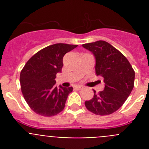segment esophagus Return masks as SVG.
<instances>
[{
  "instance_id": "obj_1",
  "label": "esophagus",
  "mask_w": 149,
  "mask_h": 149,
  "mask_svg": "<svg viewBox=\"0 0 149 149\" xmlns=\"http://www.w3.org/2000/svg\"><path fill=\"white\" fill-rule=\"evenodd\" d=\"M75 89H78V90H81V89H83V86H76Z\"/></svg>"
}]
</instances>
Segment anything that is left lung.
<instances>
[{
  "label": "left lung",
  "instance_id": "obj_1",
  "mask_svg": "<svg viewBox=\"0 0 149 149\" xmlns=\"http://www.w3.org/2000/svg\"><path fill=\"white\" fill-rule=\"evenodd\" d=\"M83 47L95 57V72L104 78V89L85 101L86 109L95 115H110L125 102L134 86L135 72L127 59L110 43L99 40Z\"/></svg>",
  "mask_w": 149,
  "mask_h": 149
}]
</instances>
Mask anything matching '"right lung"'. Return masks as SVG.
<instances>
[{"label":"right lung","instance_id":"right-lung-1","mask_svg":"<svg viewBox=\"0 0 149 149\" xmlns=\"http://www.w3.org/2000/svg\"><path fill=\"white\" fill-rule=\"evenodd\" d=\"M77 45L57 43L38 51L27 62L20 74L24 98L30 109L42 116H54L63 111L72 87L56 86V74L61 72L64 55Z\"/></svg>","mask_w":149,"mask_h":149}]
</instances>
